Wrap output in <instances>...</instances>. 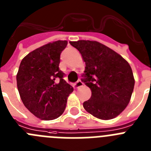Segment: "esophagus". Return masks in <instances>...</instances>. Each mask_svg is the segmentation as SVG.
Returning a JSON list of instances; mask_svg holds the SVG:
<instances>
[{"instance_id": "34e87169", "label": "esophagus", "mask_w": 151, "mask_h": 151, "mask_svg": "<svg viewBox=\"0 0 151 151\" xmlns=\"http://www.w3.org/2000/svg\"><path fill=\"white\" fill-rule=\"evenodd\" d=\"M83 85V82L82 81H81V80H78V81H77L76 83V84H75L74 85V88H80V87H81Z\"/></svg>"}]
</instances>
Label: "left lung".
Listing matches in <instances>:
<instances>
[{
	"label": "left lung",
	"instance_id": "8db88e82",
	"mask_svg": "<svg viewBox=\"0 0 151 151\" xmlns=\"http://www.w3.org/2000/svg\"><path fill=\"white\" fill-rule=\"evenodd\" d=\"M70 43L81 53L86 65L81 81L91 90V97L83 106L101 120L114 118L129 104L134 89L135 79L129 63L96 41Z\"/></svg>",
	"mask_w": 151,
	"mask_h": 151
}]
</instances>
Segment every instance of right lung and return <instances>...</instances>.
Wrapping results in <instances>:
<instances>
[{
    "label": "right lung",
    "mask_w": 151,
    "mask_h": 151,
    "mask_svg": "<svg viewBox=\"0 0 151 151\" xmlns=\"http://www.w3.org/2000/svg\"><path fill=\"white\" fill-rule=\"evenodd\" d=\"M66 40L49 42L26 55L16 75L22 103L34 115L51 121L63 113L73 87L63 79L59 69L60 55Z\"/></svg>",
    "instance_id": "1"
}]
</instances>
